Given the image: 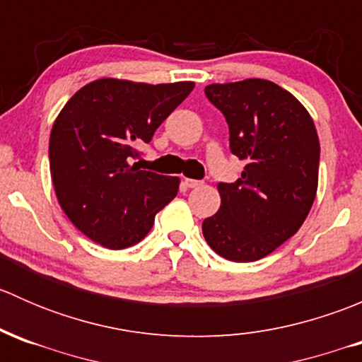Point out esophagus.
Instances as JSON below:
<instances>
[{"mask_svg":"<svg viewBox=\"0 0 362 362\" xmlns=\"http://www.w3.org/2000/svg\"><path fill=\"white\" fill-rule=\"evenodd\" d=\"M184 185L189 189H194V187H199V185H202V182L194 180V178H184Z\"/></svg>","mask_w":362,"mask_h":362,"instance_id":"34e87169","label":"esophagus"}]
</instances>
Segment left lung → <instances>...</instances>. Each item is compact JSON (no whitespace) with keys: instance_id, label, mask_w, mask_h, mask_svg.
I'll return each mask as SVG.
<instances>
[{"instance_id":"obj_1","label":"left lung","mask_w":362,"mask_h":362,"mask_svg":"<svg viewBox=\"0 0 362 362\" xmlns=\"http://www.w3.org/2000/svg\"><path fill=\"white\" fill-rule=\"evenodd\" d=\"M204 94L224 113L245 168L235 184L217 185L221 208L203 221V236L224 259L257 261L298 233L315 202V124L298 98L264 78L210 83Z\"/></svg>"}]
</instances>
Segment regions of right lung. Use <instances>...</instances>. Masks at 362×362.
<instances>
[{
    "instance_id": "1",
    "label": "right lung",
    "mask_w": 362,
    "mask_h": 362,
    "mask_svg": "<svg viewBox=\"0 0 362 362\" xmlns=\"http://www.w3.org/2000/svg\"><path fill=\"white\" fill-rule=\"evenodd\" d=\"M192 89L107 76L69 98L50 131V175L61 208L87 238L127 249L177 196L180 178L140 170L133 158Z\"/></svg>"
}]
</instances>
